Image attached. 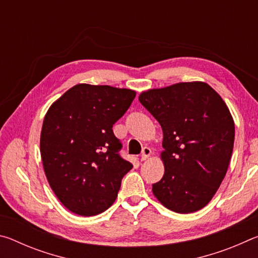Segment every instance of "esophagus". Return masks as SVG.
I'll list each match as a JSON object with an SVG mask.
<instances>
[{"label": "esophagus", "mask_w": 258, "mask_h": 258, "mask_svg": "<svg viewBox=\"0 0 258 258\" xmlns=\"http://www.w3.org/2000/svg\"><path fill=\"white\" fill-rule=\"evenodd\" d=\"M151 155V149L148 147H145L141 152V160H147Z\"/></svg>", "instance_id": "1"}]
</instances>
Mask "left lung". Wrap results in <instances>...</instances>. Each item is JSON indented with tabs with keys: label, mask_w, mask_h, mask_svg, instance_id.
Instances as JSON below:
<instances>
[{
	"label": "left lung",
	"mask_w": 258,
	"mask_h": 258,
	"mask_svg": "<svg viewBox=\"0 0 258 258\" xmlns=\"http://www.w3.org/2000/svg\"><path fill=\"white\" fill-rule=\"evenodd\" d=\"M139 100L164 134L165 173L152 194L175 213L204 208L225 177L233 151L234 121L224 100L199 81L143 91Z\"/></svg>",
	"instance_id": "left-lung-1"
}]
</instances>
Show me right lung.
Listing matches in <instances>:
<instances>
[{"instance_id": "right-lung-1", "label": "right lung", "mask_w": 258, "mask_h": 258, "mask_svg": "<svg viewBox=\"0 0 258 258\" xmlns=\"http://www.w3.org/2000/svg\"><path fill=\"white\" fill-rule=\"evenodd\" d=\"M137 95L130 89L77 84L51 104L42 125L43 168L72 213L93 216L111 206L133 165L120 158L112 125Z\"/></svg>"}]
</instances>
